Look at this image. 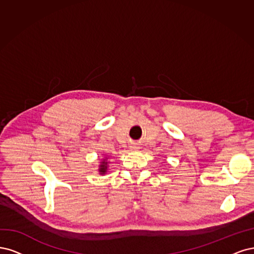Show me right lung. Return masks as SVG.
Listing matches in <instances>:
<instances>
[{"label":"right lung","mask_w":254,"mask_h":254,"mask_svg":"<svg viewBox=\"0 0 254 254\" xmlns=\"http://www.w3.org/2000/svg\"><path fill=\"white\" fill-rule=\"evenodd\" d=\"M106 171H108V161H106V158L101 161L100 166H99V173L100 174H105Z\"/></svg>","instance_id":"add662e5"}]
</instances>
